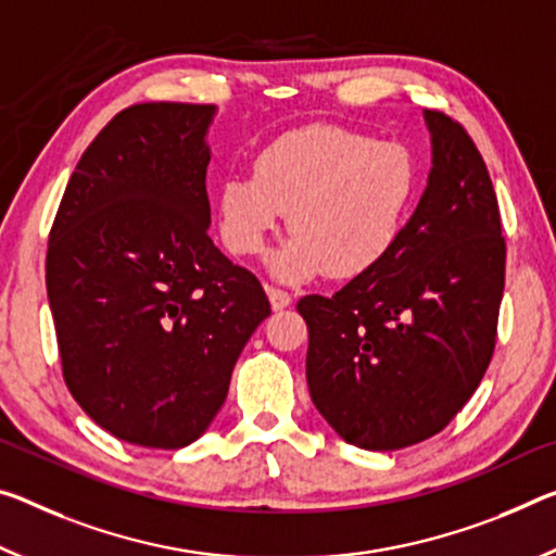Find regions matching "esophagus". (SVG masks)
Segmentation results:
<instances>
[{
	"mask_svg": "<svg viewBox=\"0 0 556 556\" xmlns=\"http://www.w3.org/2000/svg\"><path fill=\"white\" fill-rule=\"evenodd\" d=\"M267 296H269V304L275 312L287 309V306L292 304V294L285 292V289H279V287H267Z\"/></svg>",
	"mask_w": 556,
	"mask_h": 556,
	"instance_id": "34e87169",
	"label": "esophagus"
}]
</instances>
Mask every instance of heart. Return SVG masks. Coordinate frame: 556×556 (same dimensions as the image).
Returning a JSON list of instances; mask_svg holds the SVG:
<instances>
[{"label": "heart", "mask_w": 556, "mask_h": 556, "mask_svg": "<svg viewBox=\"0 0 556 556\" xmlns=\"http://www.w3.org/2000/svg\"><path fill=\"white\" fill-rule=\"evenodd\" d=\"M418 182L416 157L405 146L316 123L264 146L254 175L223 180L219 232L227 250L250 257L289 213L292 235L271 252V275L302 281L326 269L333 279H354L399 244Z\"/></svg>", "instance_id": "1"}]
</instances>
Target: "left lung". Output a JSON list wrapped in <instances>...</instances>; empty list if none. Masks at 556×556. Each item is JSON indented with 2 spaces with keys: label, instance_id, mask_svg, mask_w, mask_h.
<instances>
[{
  "label": "left lung",
  "instance_id": "1",
  "mask_svg": "<svg viewBox=\"0 0 556 556\" xmlns=\"http://www.w3.org/2000/svg\"><path fill=\"white\" fill-rule=\"evenodd\" d=\"M433 167L393 252L296 309L306 383L326 422L364 451L435 435L470 401L495 351L505 289L497 195L460 123L426 111Z\"/></svg>",
  "mask_w": 556,
  "mask_h": 556
}]
</instances>
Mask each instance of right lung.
Masks as SVG:
<instances>
[{"mask_svg": "<svg viewBox=\"0 0 556 556\" xmlns=\"http://www.w3.org/2000/svg\"><path fill=\"white\" fill-rule=\"evenodd\" d=\"M215 105L136 103L78 161L49 235L64 381L103 430L175 451L205 433L269 299L210 240Z\"/></svg>", "mask_w": 556, "mask_h": 556, "instance_id": "obj_1", "label": "right lung"}]
</instances>
